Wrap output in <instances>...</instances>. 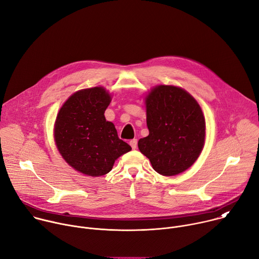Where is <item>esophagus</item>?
I'll use <instances>...</instances> for the list:
<instances>
[{"label": "esophagus", "instance_id": "1", "mask_svg": "<svg viewBox=\"0 0 259 259\" xmlns=\"http://www.w3.org/2000/svg\"><path fill=\"white\" fill-rule=\"evenodd\" d=\"M130 145H131V147H132V149L133 150H135L136 149V147H137V139H132V140H130Z\"/></svg>", "mask_w": 259, "mask_h": 259}]
</instances>
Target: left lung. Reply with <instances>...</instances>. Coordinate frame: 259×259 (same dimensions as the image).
I'll list each match as a JSON object with an SVG mask.
<instances>
[{
    "label": "left lung",
    "mask_w": 259,
    "mask_h": 259,
    "mask_svg": "<svg viewBox=\"0 0 259 259\" xmlns=\"http://www.w3.org/2000/svg\"><path fill=\"white\" fill-rule=\"evenodd\" d=\"M149 135L138 149L155 171L173 176L188 170L199 158L206 137V123L197 100L172 85L154 87L145 96Z\"/></svg>",
    "instance_id": "left-lung-1"
}]
</instances>
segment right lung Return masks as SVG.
I'll return each mask as SVG.
<instances>
[{
  "mask_svg": "<svg viewBox=\"0 0 259 259\" xmlns=\"http://www.w3.org/2000/svg\"><path fill=\"white\" fill-rule=\"evenodd\" d=\"M112 95L103 87H93L70 95L60 107L54 124V140L65 162L89 176H102L115 161L131 151L118 137L115 125L104 112Z\"/></svg>",
  "mask_w": 259,
  "mask_h": 259,
  "instance_id": "obj_1",
  "label": "right lung"
}]
</instances>
